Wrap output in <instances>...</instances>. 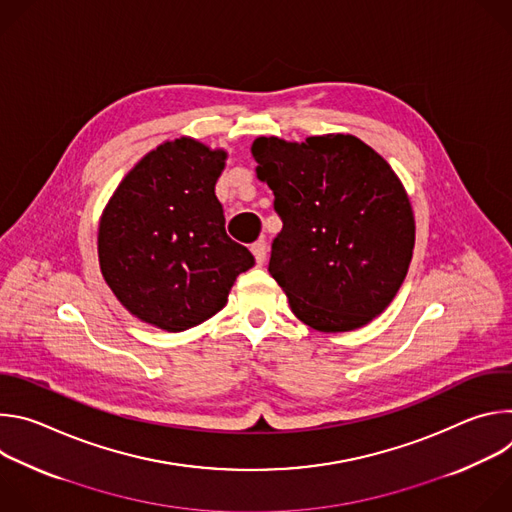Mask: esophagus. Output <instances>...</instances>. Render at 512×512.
Returning <instances> with one entry per match:
<instances>
[{"instance_id": "1", "label": "esophagus", "mask_w": 512, "mask_h": 512, "mask_svg": "<svg viewBox=\"0 0 512 512\" xmlns=\"http://www.w3.org/2000/svg\"><path fill=\"white\" fill-rule=\"evenodd\" d=\"M251 251H253V255H255L257 265H263V263H265V257H267V243H265L263 239H259V241H255V243L251 245Z\"/></svg>"}]
</instances>
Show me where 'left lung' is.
Here are the masks:
<instances>
[{"label": "left lung", "instance_id": "obj_1", "mask_svg": "<svg viewBox=\"0 0 512 512\" xmlns=\"http://www.w3.org/2000/svg\"><path fill=\"white\" fill-rule=\"evenodd\" d=\"M251 154L283 223L269 273L291 312L320 332L369 324L393 302L415 245L411 202L393 168L348 133L302 143L257 137Z\"/></svg>", "mask_w": 512, "mask_h": 512}]
</instances>
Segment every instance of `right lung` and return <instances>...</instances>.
I'll return each mask as SVG.
<instances>
[{"label":"right lung","instance_id":"add662e5","mask_svg":"<svg viewBox=\"0 0 512 512\" xmlns=\"http://www.w3.org/2000/svg\"><path fill=\"white\" fill-rule=\"evenodd\" d=\"M227 152L180 137L143 156L99 223L101 273L127 312L182 332L221 312L251 251L225 231L214 184Z\"/></svg>","mask_w":512,"mask_h":512}]
</instances>
